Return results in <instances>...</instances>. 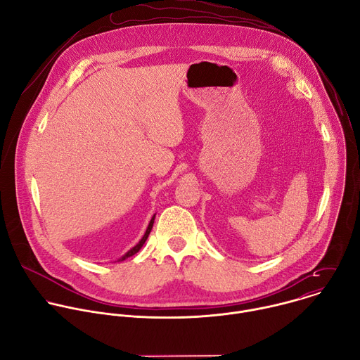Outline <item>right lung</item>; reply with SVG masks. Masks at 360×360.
Segmentation results:
<instances>
[{
	"instance_id": "obj_1",
	"label": "right lung",
	"mask_w": 360,
	"mask_h": 360,
	"mask_svg": "<svg viewBox=\"0 0 360 360\" xmlns=\"http://www.w3.org/2000/svg\"><path fill=\"white\" fill-rule=\"evenodd\" d=\"M153 221H155V215L152 217V219L149 221V225H148V228H146V231H145V233H143V236L141 238V240L134 246V248H131L125 255H122L121 258L118 259V262H121V261H125L127 258H129V256H132V255H135L142 246H143V243H145V240L148 239V236H149V233H150V229H152V226H153Z\"/></svg>"
}]
</instances>
